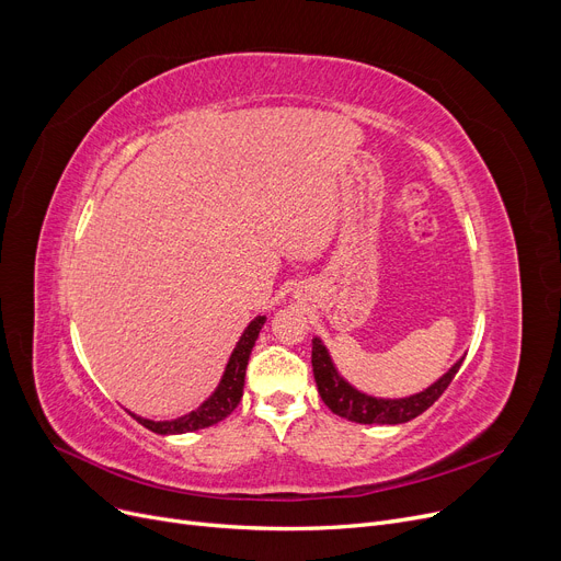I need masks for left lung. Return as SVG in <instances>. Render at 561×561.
<instances>
[{
	"label": "left lung",
	"mask_w": 561,
	"mask_h": 561,
	"mask_svg": "<svg viewBox=\"0 0 561 561\" xmlns=\"http://www.w3.org/2000/svg\"><path fill=\"white\" fill-rule=\"evenodd\" d=\"M461 363L463 358L455 363V367L449 371H445L434 386H430L417 394H411L404 399H379V397H369L346 383L337 375V369L322 340L319 337L312 340V375H314L319 394H322L324 404L335 415L358 424H402L422 415L447 390L451 379L457 377Z\"/></svg>",
	"instance_id": "left-lung-1"
}]
</instances>
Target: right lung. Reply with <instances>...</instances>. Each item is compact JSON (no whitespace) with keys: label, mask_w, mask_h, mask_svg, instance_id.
I'll use <instances>...</instances> for the list:
<instances>
[{"label":"right lung","mask_w":561,"mask_h":561,"mask_svg":"<svg viewBox=\"0 0 561 561\" xmlns=\"http://www.w3.org/2000/svg\"><path fill=\"white\" fill-rule=\"evenodd\" d=\"M264 319L266 317H255L253 322L247 327V331L242 333V337H239L234 352H232V356L226 365V371H224V379H221L219 388L211 392L207 402H203L196 411L186 413L178 420H164V422L146 420V417H139L135 413H129V415L139 420L146 426V430H150L154 434H162V436L198 432V430H205V426H211V424L221 422L224 417H228L237 409V404L242 402L247 365H249V358H251V352H253V344L260 335V329L264 327Z\"/></svg>","instance_id":"obj_1"}]
</instances>
